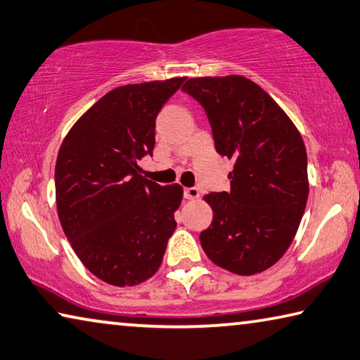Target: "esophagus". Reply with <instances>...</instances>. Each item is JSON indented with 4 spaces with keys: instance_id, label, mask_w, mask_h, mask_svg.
<instances>
[{
    "instance_id": "esophagus-1",
    "label": "esophagus",
    "mask_w": 360,
    "mask_h": 360,
    "mask_svg": "<svg viewBox=\"0 0 360 360\" xmlns=\"http://www.w3.org/2000/svg\"><path fill=\"white\" fill-rule=\"evenodd\" d=\"M198 197H200V191L197 187H187V189H184V198H187V200H197Z\"/></svg>"
}]
</instances>
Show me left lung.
I'll use <instances>...</instances> for the list:
<instances>
[{"instance_id":"1","label":"left lung","mask_w":360,"mask_h":360,"mask_svg":"<svg viewBox=\"0 0 360 360\" xmlns=\"http://www.w3.org/2000/svg\"><path fill=\"white\" fill-rule=\"evenodd\" d=\"M182 89L207 112L216 150L233 160L231 192L203 197L213 210L200 233L203 252L237 276L269 269L292 245L309 195L303 138L282 107L242 75L189 78Z\"/></svg>"}]
</instances>
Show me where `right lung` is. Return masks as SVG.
Segmentation results:
<instances>
[{
    "label": "right lung",
    "instance_id": "right-lung-1",
    "mask_svg": "<svg viewBox=\"0 0 360 360\" xmlns=\"http://www.w3.org/2000/svg\"><path fill=\"white\" fill-rule=\"evenodd\" d=\"M186 77L124 84L79 117L56 162L57 214L73 252L102 282L133 287L162 264L184 191L141 174L155 118Z\"/></svg>",
    "mask_w": 360,
    "mask_h": 360
}]
</instances>
